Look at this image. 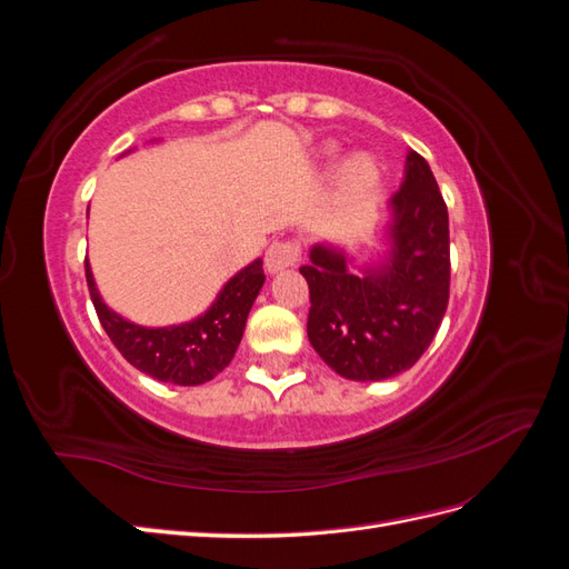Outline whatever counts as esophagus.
Segmentation results:
<instances>
[{
  "instance_id": "obj_1",
  "label": "esophagus",
  "mask_w": 569,
  "mask_h": 569,
  "mask_svg": "<svg viewBox=\"0 0 569 569\" xmlns=\"http://www.w3.org/2000/svg\"><path fill=\"white\" fill-rule=\"evenodd\" d=\"M299 261V244L297 242H272L266 249V270L270 274L287 270Z\"/></svg>"
}]
</instances>
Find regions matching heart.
I'll return each instance as SVG.
<instances>
[{
  "instance_id": "1",
  "label": "heart",
  "mask_w": 569,
  "mask_h": 569,
  "mask_svg": "<svg viewBox=\"0 0 569 569\" xmlns=\"http://www.w3.org/2000/svg\"><path fill=\"white\" fill-rule=\"evenodd\" d=\"M380 178H382L380 163H377L372 153H366V151L351 153V157L341 166L343 192L356 199L375 192L377 184H380Z\"/></svg>"
}]
</instances>
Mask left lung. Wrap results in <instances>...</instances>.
<instances>
[{
    "mask_svg": "<svg viewBox=\"0 0 569 569\" xmlns=\"http://www.w3.org/2000/svg\"><path fill=\"white\" fill-rule=\"evenodd\" d=\"M387 211V249L377 261L358 266L343 247L318 242L299 268L311 291L308 341L353 382L389 380L416 366L449 306V211L418 151H408Z\"/></svg>",
    "mask_w": 569,
    "mask_h": 569,
    "instance_id": "left-lung-1",
    "label": "left lung"
}]
</instances>
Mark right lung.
<instances>
[{
	"instance_id": "obj_1",
	"label": "right lung",
	"mask_w": 569,
	"mask_h": 569,
	"mask_svg": "<svg viewBox=\"0 0 569 569\" xmlns=\"http://www.w3.org/2000/svg\"><path fill=\"white\" fill-rule=\"evenodd\" d=\"M84 274L99 322L128 363L153 380L180 387L209 382L230 366L242 341L251 306L266 282L263 258H256L222 284L201 316L180 325L144 327L118 316L104 303L90 261H84Z\"/></svg>"
}]
</instances>
